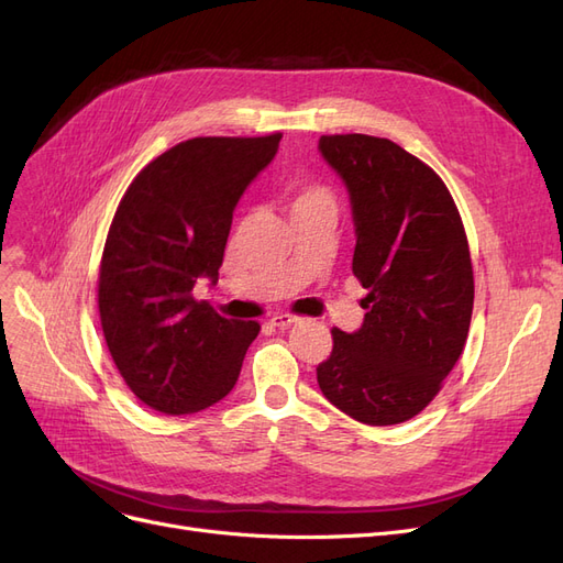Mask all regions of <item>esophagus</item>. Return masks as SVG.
<instances>
[{
  "label": "esophagus",
  "mask_w": 563,
  "mask_h": 563,
  "mask_svg": "<svg viewBox=\"0 0 563 563\" xmlns=\"http://www.w3.org/2000/svg\"><path fill=\"white\" fill-rule=\"evenodd\" d=\"M300 319L298 317H294V314H275V317H272L269 319V323H272V327H277V329H291V327H296V323H298Z\"/></svg>",
  "instance_id": "esophagus-1"
}]
</instances>
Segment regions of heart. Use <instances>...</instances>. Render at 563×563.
Instances as JSON below:
<instances>
[{"mask_svg":"<svg viewBox=\"0 0 563 563\" xmlns=\"http://www.w3.org/2000/svg\"><path fill=\"white\" fill-rule=\"evenodd\" d=\"M291 207L294 211L314 209V207H333V195L329 187L319 183H294L291 185Z\"/></svg>","mask_w":563,"mask_h":563,"instance_id":"1","label":"heart"}]
</instances>
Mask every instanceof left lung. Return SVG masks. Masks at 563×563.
I'll list each match as a JSON object with an SVG mask.
<instances>
[{
	"instance_id": "left-lung-1",
	"label": "left lung",
	"mask_w": 563,
	"mask_h": 563,
	"mask_svg": "<svg viewBox=\"0 0 563 563\" xmlns=\"http://www.w3.org/2000/svg\"><path fill=\"white\" fill-rule=\"evenodd\" d=\"M345 183L354 223L352 272L368 296L362 327L333 329L317 383L366 424H397L428 406L463 354L474 277L463 220L428 164L387 139L321 135Z\"/></svg>"
}]
</instances>
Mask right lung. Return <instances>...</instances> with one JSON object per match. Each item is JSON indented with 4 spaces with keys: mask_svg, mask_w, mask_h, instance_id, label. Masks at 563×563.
I'll return each mask as SVG.
<instances>
[{
    "mask_svg": "<svg viewBox=\"0 0 563 563\" xmlns=\"http://www.w3.org/2000/svg\"><path fill=\"white\" fill-rule=\"evenodd\" d=\"M279 141L178 143L119 201L98 277L100 323L124 383L159 413H197L228 397L261 331L220 317L192 288L218 282L232 213Z\"/></svg>",
    "mask_w": 563,
    "mask_h": 563,
    "instance_id": "1",
    "label": "right lung"
}]
</instances>
